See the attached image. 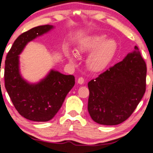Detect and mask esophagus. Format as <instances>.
Wrapping results in <instances>:
<instances>
[{
  "label": "esophagus",
  "mask_w": 153,
  "mask_h": 153,
  "mask_svg": "<svg viewBox=\"0 0 153 153\" xmlns=\"http://www.w3.org/2000/svg\"><path fill=\"white\" fill-rule=\"evenodd\" d=\"M84 82H85V79H84L83 77H79L78 79H77V83L79 84V85H82Z\"/></svg>",
  "instance_id": "34e87169"
}]
</instances>
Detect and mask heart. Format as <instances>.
I'll return each instance as SVG.
<instances>
[{"label":"heart","mask_w":153,"mask_h":153,"mask_svg":"<svg viewBox=\"0 0 153 153\" xmlns=\"http://www.w3.org/2000/svg\"><path fill=\"white\" fill-rule=\"evenodd\" d=\"M117 50V42L112 39H107L105 34H94L85 39L79 45L77 53L79 54L91 53L88 56L87 68L93 72H100L110 64ZM68 60L74 64L76 55L74 53L65 51Z\"/></svg>","instance_id":"obj_1"}]
</instances>
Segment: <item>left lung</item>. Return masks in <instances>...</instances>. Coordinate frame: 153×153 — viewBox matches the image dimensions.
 Returning a JSON list of instances; mask_svg holds the SVG:
<instances>
[{
  "mask_svg": "<svg viewBox=\"0 0 153 153\" xmlns=\"http://www.w3.org/2000/svg\"><path fill=\"white\" fill-rule=\"evenodd\" d=\"M147 68L137 46L123 61L88 83V111L97 123L115 126L128 119L146 91Z\"/></svg>",
  "mask_w": 153,
  "mask_h": 153,
  "instance_id": "8db88e82",
  "label": "left lung"
}]
</instances>
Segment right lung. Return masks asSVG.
<instances>
[{"mask_svg":"<svg viewBox=\"0 0 153 153\" xmlns=\"http://www.w3.org/2000/svg\"><path fill=\"white\" fill-rule=\"evenodd\" d=\"M53 25H45L25 32L14 41L5 62V87L14 106L25 119L37 122L52 119L75 85V77L51 70L37 83L23 78L19 71V55L27 44L48 33Z\"/></svg>","mask_w":153,"mask_h":153,"instance_id":"add662e5","label":"right lung"}]
</instances>
